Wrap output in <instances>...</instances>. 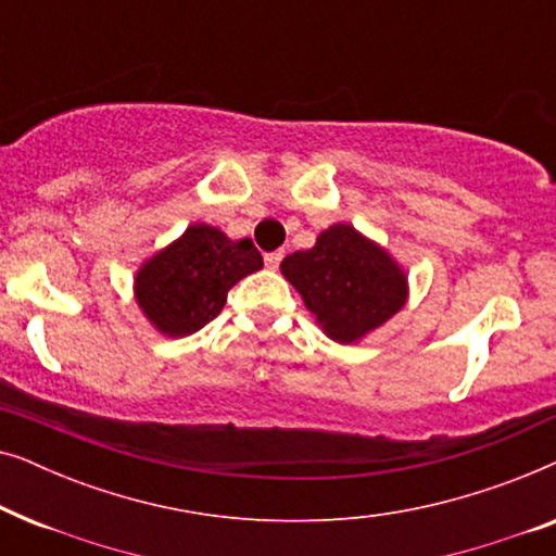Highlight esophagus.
Wrapping results in <instances>:
<instances>
[{
  "mask_svg": "<svg viewBox=\"0 0 556 556\" xmlns=\"http://www.w3.org/2000/svg\"><path fill=\"white\" fill-rule=\"evenodd\" d=\"M280 261H283V250H276V253H265V265H268V268L276 270Z\"/></svg>",
  "mask_w": 556,
  "mask_h": 556,
  "instance_id": "34e87169",
  "label": "esophagus"
}]
</instances>
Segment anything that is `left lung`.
Instances as JSON below:
<instances>
[{"instance_id":"left-lung-1","label":"left lung","mask_w":556,"mask_h":556,"mask_svg":"<svg viewBox=\"0 0 556 556\" xmlns=\"http://www.w3.org/2000/svg\"><path fill=\"white\" fill-rule=\"evenodd\" d=\"M280 273L337 344H359L400 314L409 295L397 257L349 223L331 225L314 248L283 257Z\"/></svg>"}]
</instances>
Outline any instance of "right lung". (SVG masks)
Instances as JSON below:
<instances>
[{"instance_id":"1","label":"right lung","mask_w":556,"mask_h":556,"mask_svg":"<svg viewBox=\"0 0 556 556\" xmlns=\"http://www.w3.org/2000/svg\"><path fill=\"white\" fill-rule=\"evenodd\" d=\"M261 268L263 255L248 238L194 223L139 265L134 299L162 337L181 339L207 326L225 308L227 291Z\"/></svg>"}]
</instances>
